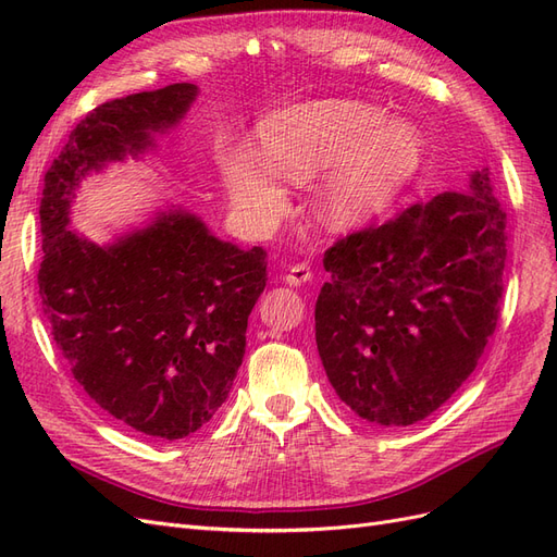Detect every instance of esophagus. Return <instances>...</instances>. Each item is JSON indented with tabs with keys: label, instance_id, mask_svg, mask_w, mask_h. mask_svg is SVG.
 Listing matches in <instances>:
<instances>
[{
	"label": "esophagus",
	"instance_id": "34e87169",
	"mask_svg": "<svg viewBox=\"0 0 557 557\" xmlns=\"http://www.w3.org/2000/svg\"><path fill=\"white\" fill-rule=\"evenodd\" d=\"M311 278H313V272L307 262H297V264L288 267V272H285V283L288 285H305Z\"/></svg>",
	"mask_w": 557,
	"mask_h": 557
}]
</instances>
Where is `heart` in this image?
<instances>
[{
    "label": "heart",
    "instance_id": "1",
    "mask_svg": "<svg viewBox=\"0 0 557 557\" xmlns=\"http://www.w3.org/2000/svg\"><path fill=\"white\" fill-rule=\"evenodd\" d=\"M264 164L230 158V195L248 218L269 223L285 205L283 181L309 183L335 170L315 193V213L334 230H348L383 213L407 188L423 160V141L404 123H387L381 109L352 99H323L269 117L262 127Z\"/></svg>",
    "mask_w": 557,
    "mask_h": 557
}]
</instances>
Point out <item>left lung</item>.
Wrapping results in <instances>:
<instances>
[{
  "label": "left lung",
  "instance_id": "1",
  "mask_svg": "<svg viewBox=\"0 0 557 557\" xmlns=\"http://www.w3.org/2000/svg\"><path fill=\"white\" fill-rule=\"evenodd\" d=\"M504 260L507 213L487 166L465 190L413 201L327 248L315 344L339 399L385 428L440 409L497 327Z\"/></svg>",
  "mask_w": 557,
  "mask_h": 557
}]
</instances>
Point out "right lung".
I'll return each instance as SVG.
<instances>
[{
  "label": "right lung",
  "mask_w": 557,
  "mask_h": 557,
  "mask_svg": "<svg viewBox=\"0 0 557 557\" xmlns=\"http://www.w3.org/2000/svg\"><path fill=\"white\" fill-rule=\"evenodd\" d=\"M197 86L174 83L99 104L44 176V313L74 379L115 420L153 440H183L223 407L246 350L248 315L267 285V250L215 239L170 209L97 246L70 227L78 181L153 146Z\"/></svg>",
  "instance_id": "1"
}]
</instances>
